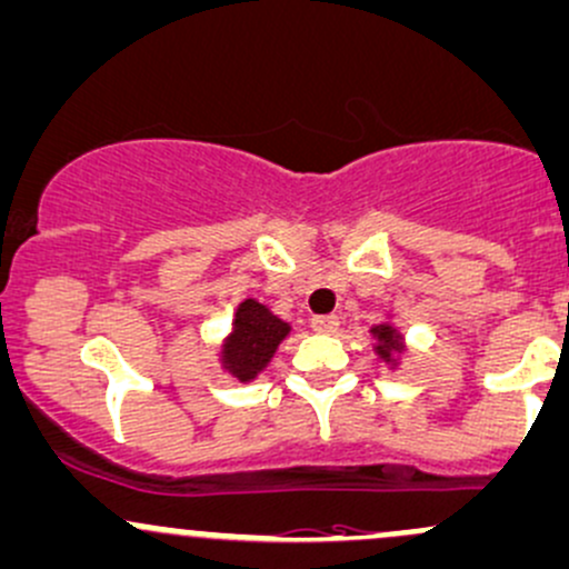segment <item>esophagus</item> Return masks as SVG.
<instances>
[{
    "mask_svg": "<svg viewBox=\"0 0 569 569\" xmlns=\"http://www.w3.org/2000/svg\"><path fill=\"white\" fill-rule=\"evenodd\" d=\"M336 328H339V317H336V315H317V317H311V331L333 333Z\"/></svg>",
    "mask_w": 569,
    "mask_h": 569,
    "instance_id": "esophagus-1",
    "label": "esophagus"
}]
</instances>
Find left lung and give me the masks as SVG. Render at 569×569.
<instances>
[{
	"instance_id": "left-lung-1",
	"label": "left lung",
	"mask_w": 569,
	"mask_h": 569,
	"mask_svg": "<svg viewBox=\"0 0 569 569\" xmlns=\"http://www.w3.org/2000/svg\"><path fill=\"white\" fill-rule=\"evenodd\" d=\"M371 336L377 339L375 345V352L380 356L385 363L396 366V356H399L401 350H405V341H401V333L396 331L390 322H382V326H375L371 328Z\"/></svg>"
}]
</instances>
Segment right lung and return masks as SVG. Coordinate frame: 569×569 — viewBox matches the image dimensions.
Masks as SVG:
<instances>
[{"label": "right lung", "instance_id": "right-lung-1", "mask_svg": "<svg viewBox=\"0 0 569 569\" xmlns=\"http://www.w3.org/2000/svg\"><path fill=\"white\" fill-rule=\"evenodd\" d=\"M287 333H290V322L279 320L254 298H247L238 303L233 331L222 345V369L241 382L254 380L271 363L273 352Z\"/></svg>", "mask_w": 569, "mask_h": 569}]
</instances>
